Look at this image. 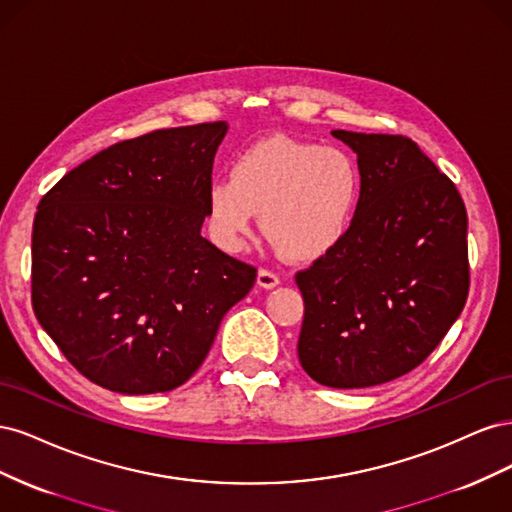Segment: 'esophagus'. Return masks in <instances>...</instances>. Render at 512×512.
Returning <instances> with one entry per match:
<instances>
[{"mask_svg": "<svg viewBox=\"0 0 512 512\" xmlns=\"http://www.w3.org/2000/svg\"><path fill=\"white\" fill-rule=\"evenodd\" d=\"M280 284V275L269 271V269H260L258 271V286L260 288H275Z\"/></svg>", "mask_w": 512, "mask_h": 512, "instance_id": "obj_1", "label": "esophagus"}]
</instances>
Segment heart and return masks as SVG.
I'll list each match as a JSON object with an SVG mask.
<instances>
[{"label": "heart", "mask_w": 512, "mask_h": 512, "mask_svg": "<svg viewBox=\"0 0 512 512\" xmlns=\"http://www.w3.org/2000/svg\"><path fill=\"white\" fill-rule=\"evenodd\" d=\"M361 194V166L348 149L269 136L232 160L230 177L209 183L207 224L222 250L239 252L262 213V228L282 252L312 262L344 243Z\"/></svg>", "instance_id": "obj_1"}]
</instances>
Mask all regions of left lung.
<instances>
[{
  "mask_svg": "<svg viewBox=\"0 0 512 512\" xmlns=\"http://www.w3.org/2000/svg\"><path fill=\"white\" fill-rule=\"evenodd\" d=\"M363 173L344 243L294 275L299 361L333 389H367L421 365L468 299V213L455 183L401 134L331 132Z\"/></svg>",
  "mask_w": 512,
  "mask_h": 512,
  "instance_id": "1",
  "label": "left lung"
}]
</instances>
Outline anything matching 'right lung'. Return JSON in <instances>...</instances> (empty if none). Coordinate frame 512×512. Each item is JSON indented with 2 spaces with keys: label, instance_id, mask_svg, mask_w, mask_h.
I'll return each instance as SVG.
<instances>
[{
  "label": "right lung",
  "instance_id": "add662e5",
  "mask_svg": "<svg viewBox=\"0 0 512 512\" xmlns=\"http://www.w3.org/2000/svg\"><path fill=\"white\" fill-rule=\"evenodd\" d=\"M226 121L108 147L38 205L32 305L81 374L123 395L173 391L203 365L256 267L200 235Z\"/></svg>",
  "mask_w": 512,
  "mask_h": 512
}]
</instances>
